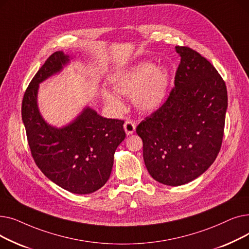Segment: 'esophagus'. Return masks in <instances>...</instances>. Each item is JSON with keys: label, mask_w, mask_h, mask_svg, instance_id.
Segmentation results:
<instances>
[{"label": "esophagus", "mask_w": 249, "mask_h": 249, "mask_svg": "<svg viewBox=\"0 0 249 249\" xmlns=\"http://www.w3.org/2000/svg\"><path fill=\"white\" fill-rule=\"evenodd\" d=\"M135 129H136V126L135 124L132 122V121H126L125 124H124V130L127 135H131L135 132Z\"/></svg>", "instance_id": "34e87169"}]
</instances>
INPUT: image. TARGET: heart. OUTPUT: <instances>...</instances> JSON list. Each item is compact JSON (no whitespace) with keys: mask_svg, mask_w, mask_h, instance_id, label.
<instances>
[{"mask_svg":"<svg viewBox=\"0 0 249 249\" xmlns=\"http://www.w3.org/2000/svg\"><path fill=\"white\" fill-rule=\"evenodd\" d=\"M171 87V73L164 67H155L150 61H142L118 75L113 88L118 94L132 98L134 106L141 112L160 109L167 99ZM105 102L109 106L121 110L123 105L115 94L103 91Z\"/></svg>","mask_w":249,"mask_h":249,"instance_id":"b5f03b06","label":"heart"}]
</instances>
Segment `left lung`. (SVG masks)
I'll return each mask as SVG.
<instances>
[{"label":"left lung","instance_id":"8db88e82","mask_svg":"<svg viewBox=\"0 0 249 249\" xmlns=\"http://www.w3.org/2000/svg\"><path fill=\"white\" fill-rule=\"evenodd\" d=\"M176 51L180 62L175 87L136 128L149 175L175 187L197 178L216 160L228 102L225 82L210 61L187 46Z\"/></svg>","mask_w":249,"mask_h":249}]
</instances>
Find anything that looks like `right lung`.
<instances>
[{
	"label": "right lung",
	"mask_w": 249,
	"mask_h": 249,
	"mask_svg": "<svg viewBox=\"0 0 249 249\" xmlns=\"http://www.w3.org/2000/svg\"><path fill=\"white\" fill-rule=\"evenodd\" d=\"M69 61V55L56 51L39 69L23 97L22 120L32 158L44 176L71 193L86 195L106 184L126 134L123 120L107 119L89 107L62 128L44 121L37 105L39 84Z\"/></svg>",
	"instance_id": "add662e5"
}]
</instances>
